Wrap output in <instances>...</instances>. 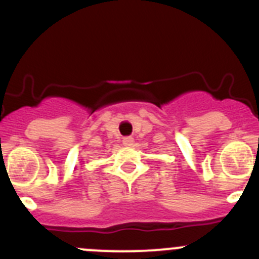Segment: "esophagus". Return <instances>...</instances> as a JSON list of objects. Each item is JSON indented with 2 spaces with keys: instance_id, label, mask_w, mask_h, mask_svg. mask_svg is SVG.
I'll return each mask as SVG.
<instances>
[{
  "instance_id": "1",
  "label": "esophagus",
  "mask_w": 259,
  "mask_h": 259,
  "mask_svg": "<svg viewBox=\"0 0 259 259\" xmlns=\"http://www.w3.org/2000/svg\"><path fill=\"white\" fill-rule=\"evenodd\" d=\"M122 144L125 145V147H132L133 144H134V139H133L132 137H126L122 139Z\"/></svg>"
}]
</instances>
